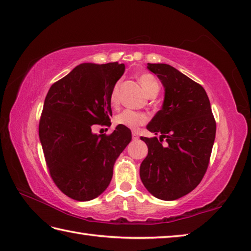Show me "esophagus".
<instances>
[{"instance_id": "obj_1", "label": "esophagus", "mask_w": 251, "mask_h": 251, "mask_svg": "<svg viewBox=\"0 0 251 251\" xmlns=\"http://www.w3.org/2000/svg\"><path fill=\"white\" fill-rule=\"evenodd\" d=\"M132 137H133V140H138V137H140V136H138V133L137 132H135V131H133L132 132Z\"/></svg>"}]
</instances>
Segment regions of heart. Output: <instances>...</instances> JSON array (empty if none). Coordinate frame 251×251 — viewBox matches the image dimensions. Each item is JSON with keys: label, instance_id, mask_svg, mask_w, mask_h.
<instances>
[{"label": "heart", "instance_id": "1", "mask_svg": "<svg viewBox=\"0 0 251 251\" xmlns=\"http://www.w3.org/2000/svg\"><path fill=\"white\" fill-rule=\"evenodd\" d=\"M140 82L148 96L153 92L159 91V83L152 75L144 74L140 77ZM118 102V86H115L110 93V103L115 105ZM147 116L137 111L126 109L115 117V122L117 125L125 126L130 129H136L140 126L144 125L147 121Z\"/></svg>", "mask_w": 251, "mask_h": 251}]
</instances>
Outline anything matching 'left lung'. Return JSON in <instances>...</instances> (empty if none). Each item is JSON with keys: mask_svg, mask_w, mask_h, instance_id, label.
Masks as SVG:
<instances>
[{"mask_svg": "<svg viewBox=\"0 0 251 251\" xmlns=\"http://www.w3.org/2000/svg\"><path fill=\"white\" fill-rule=\"evenodd\" d=\"M147 69L162 82L164 101L147 126L160 135V141L157 136L141 137L148 154L141 164L140 176L153 197L173 201L201 182L215 142L216 121L201 85L169 64L148 63Z\"/></svg>", "mask_w": 251, "mask_h": 251, "instance_id": "obj_1", "label": "left lung"}]
</instances>
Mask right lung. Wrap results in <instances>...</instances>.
I'll return each mask as SVG.
<instances>
[{
	"label": "right lung",
	"instance_id": "add662e5",
	"mask_svg": "<svg viewBox=\"0 0 251 251\" xmlns=\"http://www.w3.org/2000/svg\"><path fill=\"white\" fill-rule=\"evenodd\" d=\"M125 69L118 62L77 65L50 87L44 102L38 135L50 176L76 201H90L106 190L117 158L132 140L125 126L109 135L91 129L109 122L110 93Z\"/></svg>",
	"mask_w": 251,
	"mask_h": 251
}]
</instances>
